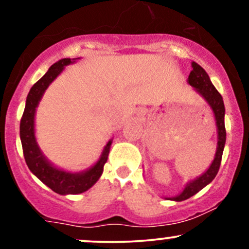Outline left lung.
I'll list each match as a JSON object with an SVG mask.
<instances>
[{"label":"left lung","mask_w":249,"mask_h":249,"mask_svg":"<svg viewBox=\"0 0 249 249\" xmlns=\"http://www.w3.org/2000/svg\"><path fill=\"white\" fill-rule=\"evenodd\" d=\"M192 68L193 70L191 71L190 76H188L187 83L196 90V92H198L202 97V99L207 103L208 107L213 111L216 124V132H218V142H216L215 156H214V159L212 164L210 165V167L201 176L188 181L186 186L184 187V190L178 196L165 198L167 200H173V201H182V200L191 198L194 194L198 193L199 191H201L205 186H207L210 182H212V180L215 178L216 173L219 171L226 142L225 105L224 101H222V97L218 92V90L214 88L206 71L202 69L198 63L192 62Z\"/></svg>","instance_id":"left-lung-1"}]
</instances>
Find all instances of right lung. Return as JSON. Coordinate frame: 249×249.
<instances>
[{
    "mask_svg": "<svg viewBox=\"0 0 249 249\" xmlns=\"http://www.w3.org/2000/svg\"><path fill=\"white\" fill-rule=\"evenodd\" d=\"M77 59H79V57L72 59L63 58L56 62L49 68L47 73L33 85L27 96L24 112L19 124V137L28 167L43 184L61 196L79 194L92 187L101 178L112 144V139H110L103 148V152L96 164L82 172H69L55 166L53 162L48 160L38 146L35 134L36 108L51 83L61 75L67 65L72 64Z\"/></svg>",
    "mask_w": 249,
    "mask_h": 249,
    "instance_id": "add662e5",
    "label": "right lung"
}]
</instances>
